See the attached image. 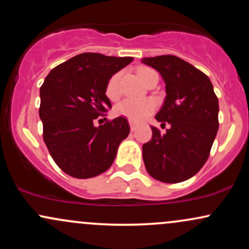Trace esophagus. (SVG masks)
I'll return each instance as SVG.
<instances>
[{
  "instance_id": "esophagus-1",
  "label": "esophagus",
  "mask_w": 249,
  "mask_h": 249,
  "mask_svg": "<svg viewBox=\"0 0 249 249\" xmlns=\"http://www.w3.org/2000/svg\"><path fill=\"white\" fill-rule=\"evenodd\" d=\"M130 128H131V131H132V132H133V131L137 128V124H136V123L130 122Z\"/></svg>"
}]
</instances>
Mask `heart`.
Instances as JSON below:
<instances>
[{"instance_id":"1","label":"heart","mask_w":249,"mask_h":249,"mask_svg":"<svg viewBox=\"0 0 249 249\" xmlns=\"http://www.w3.org/2000/svg\"><path fill=\"white\" fill-rule=\"evenodd\" d=\"M151 69L148 68H141L138 71L139 78L144 83L148 73L151 72ZM119 81H121V73L117 72L108 79L105 93L110 99H117L119 96ZM157 105L156 102L152 99H142V101H134V99H123L116 105L115 112L116 115L125 117L131 122H141L145 119L151 113L154 112Z\"/></svg>"}]
</instances>
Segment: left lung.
<instances>
[{
    "mask_svg": "<svg viewBox=\"0 0 249 249\" xmlns=\"http://www.w3.org/2000/svg\"><path fill=\"white\" fill-rule=\"evenodd\" d=\"M166 83V98L156 119L170 124L166 132L152 126V139L142 145L148 174L167 184L185 181L210 157L219 128V102L210 78L173 55L142 58Z\"/></svg>",
    "mask_w": 249,
    "mask_h": 249,
    "instance_id": "1",
    "label": "left lung"
}]
</instances>
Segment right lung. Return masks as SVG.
I'll return each instance as SVG.
<instances>
[{"label": "right lung", "instance_id": "right-lung-1", "mask_svg": "<svg viewBox=\"0 0 249 249\" xmlns=\"http://www.w3.org/2000/svg\"><path fill=\"white\" fill-rule=\"evenodd\" d=\"M132 61V57L84 53L45 77L38 110L43 139L63 172L87 179L112 165L119 144L130 133L128 122L117 117L96 127L93 121L111 108L105 95L108 79Z\"/></svg>", "mask_w": 249, "mask_h": 249}]
</instances>
